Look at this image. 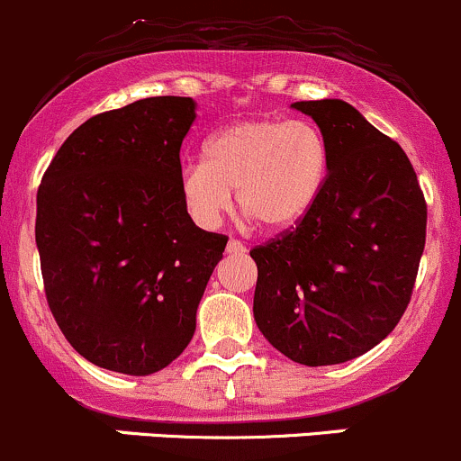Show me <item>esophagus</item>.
I'll return each instance as SVG.
<instances>
[{
	"label": "esophagus",
	"instance_id": "1",
	"mask_svg": "<svg viewBox=\"0 0 461 461\" xmlns=\"http://www.w3.org/2000/svg\"><path fill=\"white\" fill-rule=\"evenodd\" d=\"M226 253H230V255H244V253H246V246L241 244L240 240H229V244H226Z\"/></svg>",
	"mask_w": 461,
	"mask_h": 461
}]
</instances>
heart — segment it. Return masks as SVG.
Instances as JSON below:
<instances>
[{"label": "heart", "instance_id": "obj_1", "mask_svg": "<svg viewBox=\"0 0 461 461\" xmlns=\"http://www.w3.org/2000/svg\"><path fill=\"white\" fill-rule=\"evenodd\" d=\"M329 175V144L303 120L237 122L206 141L203 161L182 168L186 211L203 229L232 208L266 230H284L312 208Z\"/></svg>", "mask_w": 461, "mask_h": 461}]
</instances>
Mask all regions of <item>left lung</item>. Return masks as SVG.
<instances>
[{"label": "left lung", "instance_id": "obj_1", "mask_svg": "<svg viewBox=\"0 0 461 461\" xmlns=\"http://www.w3.org/2000/svg\"><path fill=\"white\" fill-rule=\"evenodd\" d=\"M329 144L311 211L250 250L253 312L266 339L303 366L377 346L404 315L426 244V199L397 141L341 99L295 102Z\"/></svg>", "mask_w": 461, "mask_h": 461}]
</instances>
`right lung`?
Wrapping results in <instances>:
<instances>
[{"instance_id":"1","label":"right lung","mask_w":461,"mask_h":461,"mask_svg":"<svg viewBox=\"0 0 461 461\" xmlns=\"http://www.w3.org/2000/svg\"><path fill=\"white\" fill-rule=\"evenodd\" d=\"M191 97H146L99 113L57 150L37 191L46 302L95 366L150 375L195 333V312L229 237L197 229L179 188Z\"/></svg>"}]
</instances>
